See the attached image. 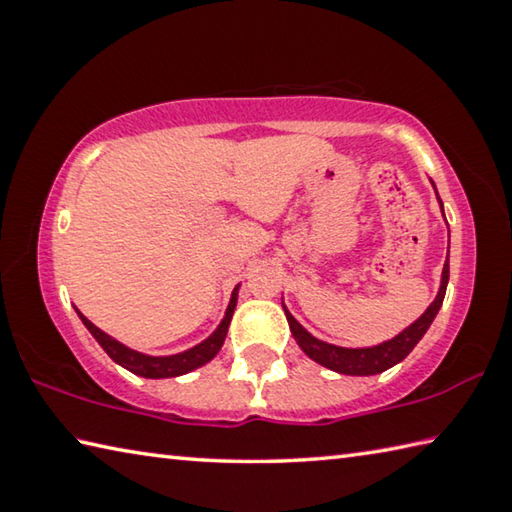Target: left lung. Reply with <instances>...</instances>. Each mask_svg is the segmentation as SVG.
Listing matches in <instances>:
<instances>
[{"mask_svg": "<svg viewBox=\"0 0 512 512\" xmlns=\"http://www.w3.org/2000/svg\"><path fill=\"white\" fill-rule=\"evenodd\" d=\"M436 196H438V192H436ZM438 201H440V196H438ZM440 210H443V203H440ZM447 282H449V259L443 266V280H440L438 296L427 307V311H424V314L415 320V323L406 327L404 332L397 334L395 339L384 341L379 345H372V348H339V345L318 341L316 336H311L307 329L289 314L287 307H284V314H287L293 339L298 341L302 352H305L309 359H314L316 363H320V366H325L329 370L341 372V375H359V377L379 375V372L393 368L395 363H400L402 359L409 357V352L415 348V345H418L424 332H427L429 325L433 323V318H436L440 305H443Z\"/></svg>", "mask_w": 512, "mask_h": 512, "instance_id": "1", "label": "left lung"}]
</instances>
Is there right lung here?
Instances as JSON below:
<instances>
[{
	"mask_svg": "<svg viewBox=\"0 0 512 512\" xmlns=\"http://www.w3.org/2000/svg\"><path fill=\"white\" fill-rule=\"evenodd\" d=\"M237 291H239V287L232 291L228 311H225V318L221 320V325L214 329V334L207 336L203 343L194 345L192 350L180 352V354H171V357H149V354H142V352H135L131 348H126V345H121L119 341L112 339V336H108L106 332H101L97 325H92L79 309H76V314L81 316L83 325L90 329V334L94 336V339H97L101 348L106 350V354L112 361L119 363V366H124L126 370L135 372V375H140V377L164 379V377L185 375V372H192L196 368H201V366H205L207 361H212L216 357V352L221 350V345L225 341V334H228L232 314H235Z\"/></svg>",
	"mask_w": 512,
	"mask_h": 512,
	"instance_id": "1",
	"label": "right lung"
}]
</instances>
